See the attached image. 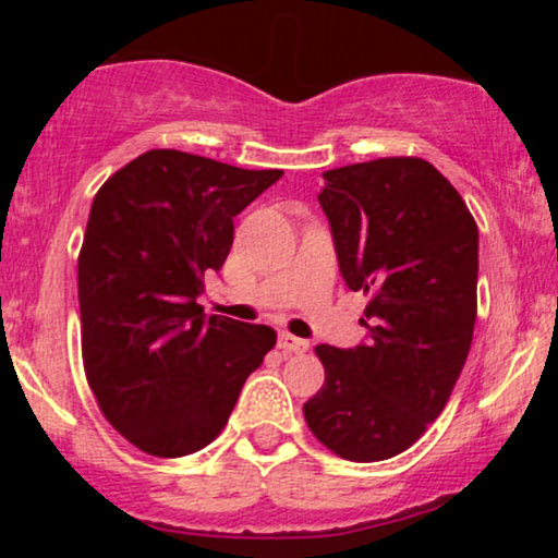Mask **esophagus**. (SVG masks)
<instances>
[{
    "label": "esophagus",
    "mask_w": 558,
    "mask_h": 558,
    "mask_svg": "<svg viewBox=\"0 0 558 558\" xmlns=\"http://www.w3.org/2000/svg\"><path fill=\"white\" fill-rule=\"evenodd\" d=\"M279 348L284 350V353L302 355V353H307V350H310V342L302 340V338H294V335H289V332H281L279 335Z\"/></svg>",
    "instance_id": "34e87169"
}]
</instances>
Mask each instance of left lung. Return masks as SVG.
Listing matches in <instances>:
<instances>
[{
    "label": "left lung",
    "instance_id": "left-lung-1",
    "mask_svg": "<svg viewBox=\"0 0 558 558\" xmlns=\"http://www.w3.org/2000/svg\"><path fill=\"white\" fill-rule=\"evenodd\" d=\"M340 271L368 296L365 345H317L325 384L304 422L342 460L403 452L447 407L477 317V223L437 167L384 157L327 170Z\"/></svg>",
    "mask_w": 558,
    "mask_h": 558
}]
</instances>
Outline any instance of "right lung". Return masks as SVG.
I'll use <instances>...</instances> for the list:
<instances>
[{
    "label": "right lung",
    "mask_w": 558,
    "mask_h": 558,
    "mask_svg": "<svg viewBox=\"0 0 558 558\" xmlns=\"http://www.w3.org/2000/svg\"><path fill=\"white\" fill-rule=\"evenodd\" d=\"M281 174L149 149L96 193L78 254L83 371L106 422L142 452L210 445L277 342L195 300L231 251L233 218Z\"/></svg>",
    "instance_id": "add662e5"
}]
</instances>
